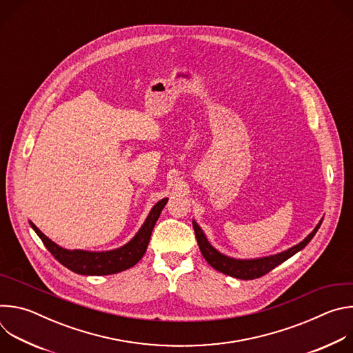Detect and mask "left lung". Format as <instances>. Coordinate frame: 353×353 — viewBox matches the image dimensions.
<instances>
[{"label":"left lung","instance_id":"left-lung-1","mask_svg":"<svg viewBox=\"0 0 353 353\" xmlns=\"http://www.w3.org/2000/svg\"><path fill=\"white\" fill-rule=\"evenodd\" d=\"M323 219L317 223V226L313 229V232L306 237L301 240L299 244L281 251V253H276L274 256H267V257H260V259H233L229 256L222 254L221 251H218L207 239L205 233L203 232V229L199 228V225L192 221V228L195 232V237H196V243L199 245L201 253H203L204 259L207 260V263L215 268L216 271L237 278V279H256L260 278L265 274H268L271 270H274L275 267H278L279 264H282L283 261H286L288 259H290L292 256H294L296 253H299L300 250H303L309 241L314 237V234L317 233L319 228L321 226Z\"/></svg>","mask_w":353,"mask_h":353}]
</instances>
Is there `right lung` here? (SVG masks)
<instances>
[{"label":"right lung","mask_w":353,"mask_h":353,"mask_svg":"<svg viewBox=\"0 0 353 353\" xmlns=\"http://www.w3.org/2000/svg\"><path fill=\"white\" fill-rule=\"evenodd\" d=\"M166 203L168 198L158 201L148 214L143 225L139 228L137 234L124 245L108 251L63 248L53 240H50L44 233H41L33 222L29 221V223L36 234L41 239L46 248L54 256V259L72 272L81 275H112L134 267L143 257L154 226Z\"/></svg>","instance_id":"1"}]
</instances>
